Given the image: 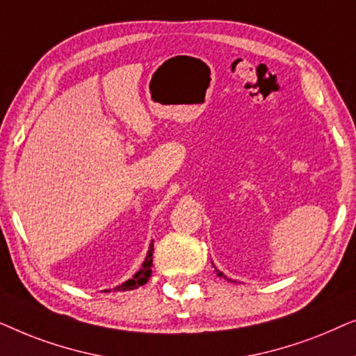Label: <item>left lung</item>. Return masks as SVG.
<instances>
[{"label": "left lung", "mask_w": 356, "mask_h": 356, "mask_svg": "<svg viewBox=\"0 0 356 356\" xmlns=\"http://www.w3.org/2000/svg\"><path fill=\"white\" fill-rule=\"evenodd\" d=\"M213 269H216V267H213ZM216 272H217V275H218V277H225V275H223V274H222V272H220V270H217V269H216ZM225 279H227V277H225ZM227 280H230V279H227Z\"/></svg>", "instance_id": "obj_1"}]
</instances>
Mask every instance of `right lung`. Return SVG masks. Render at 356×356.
<instances>
[{
    "instance_id": "obj_1",
    "label": "right lung",
    "mask_w": 356,
    "mask_h": 356,
    "mask_svg": "<svg viewBox=\"0 0 356 356\" xmlns=\"http://www.w3.org/2000/svg\"><path fill=\"white\" fill-rule=\"evenodd\" d=\"M152 252H154V241L150 243V246H149V251H147V256H145V259H144V262H143V267H140V269L136 272L134 274V277L133 279H129V280H126L123 285H120V286H116V289H113L115 291L118 290V291H126V290H134V289H138V286H140V285H144V284H147V280H149V277H150V274H152ZM110 291V290H108Z\"/></svg>"
}]
</instances>
